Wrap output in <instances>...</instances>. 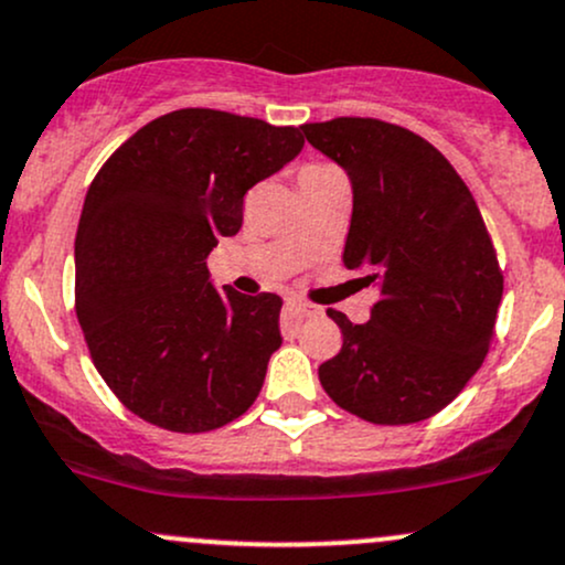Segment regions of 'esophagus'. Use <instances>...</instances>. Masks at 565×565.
I'll return each instance as SVG.
<instances>
[{"mask_svg": "<svg viewBox=\"0 0 565 565\" xmlns=\"http://www.w3.org/2000/svg\"><path fill=\"white\" fill-rule=\"evenodd\" d=\"M289 311H295L297 316H319V306H313V302H306L300 300V297H292V300H287Z\"/></svg>", "mask_w": 565, "mask_h": 565, "instance_id": "obj_1", "label": "esophagus"}]
</instances>
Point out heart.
I'll return each mask as SVG.
<instances>
[{"label":"heart","instance_id":"heart-1","mask_svg":"<svg viewBox=\"0 0 565 565\" xmlns=\"http://www.w3.org/2000/svg\"><path fill=\"white\" fill-rule=\"evenodd\" d=\"M332 173H340L338 169H332V166H324V163H313V166H306L300 173V179H319V177H332Z\"/></svg>","mask_w":565,"mask_h":565}]
</instances>
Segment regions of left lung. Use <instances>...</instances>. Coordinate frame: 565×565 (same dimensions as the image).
<instances>
[{
	"mask_svg": "<svg viewBox=\"0 0 565 565\" xmlns=\"http://www.w3.org/2000/svg\"><path fill=\"white\" fill-rule=\"evenodd\" d=\"M316 150L349 171L343 265L377 287L367 324L330 308L343 345L319 367L330 399L377 426L448 407L486 359L504 292L472 192L437 147L375 117L306 122Z\"/></svg>",
	"mask_w": 565,
	"mask_h": 565,
	"instance_id": "8db88e82",
	"label": "left lung"
}]
</instances>
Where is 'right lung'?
Returning a JSON list of instances; mask_svg holds the SVG:
<instances>
[{
    "mask_svg": "<svg viewBox=\"0 0 565 565\" xmlns=\"http://www.w3.org/2000/svg\"><path fill=\"white\" fill-rule=\"evenodd\" d=\"M302 150L295 126L220 109L154 117L90 182L74 238V311L98 375L134 415L201 434L244 415L281 345V297L209 284L244 195Z\"/></svg>",
    "mask_w": 565,
    "mask_h": 565,
    "instance_id": "right-lung-1",
    "label": "right lung"
}]
</instances>
